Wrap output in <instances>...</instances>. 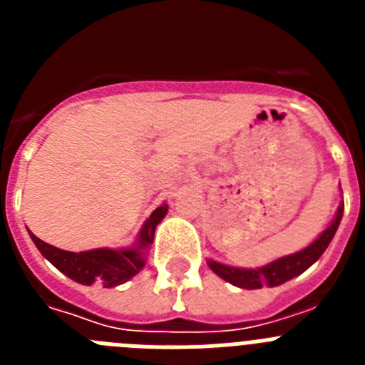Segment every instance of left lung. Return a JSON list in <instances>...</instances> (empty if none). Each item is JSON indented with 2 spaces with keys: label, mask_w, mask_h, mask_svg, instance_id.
Instances as JSON below:
<instances>
[{
  "label": "left lung",
  "mask_w": 365,
  "mask_h": 365,
  "mask_svg": "<svg viewBox=\"0 0 365 365\" xmlns=\"http://www.w3.org/2000/svg\"><path fill=\"white\" fill-rule=\"evenodd\" d=\"M341 215H344V202L338 206L333 222L318 235V240L312 241L309 247H305L299 252L279 257V259L272 261V263L265 267H259V269H237V267L222 265V263L212 259H208V267L217 274L219 278H222L225 282L232 283L235 287H241V289H250L252 291V289H261V287L265 285L278 287L299 276L302 272H305L312 263L320 259L322 254L325 252V248L329 247L331 240L336 234Z\"/></svg>",
  "instance_id": "obj_1"
}]
</instances>
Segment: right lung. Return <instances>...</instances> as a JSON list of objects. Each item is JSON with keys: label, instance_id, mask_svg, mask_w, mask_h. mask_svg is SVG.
<instances>
[{"label": "right lung", "instance_id": "add662e5", "mask_svg": "<svg viewBox=\"0 0 365 365\" xmlns=\"http://www.w3.org/2000/svg\"><path fill=\"white\" fill-rule=\"evenodd\" d=\"M166 212L168 205L164 202L144 222L137 243L131 248H95V250H86V252H67V250L41 241L31 230L29 234L41 256L49 259L60 272L66 274L67 278L82 283V285L98 283L106 289H111V287L122 285L133 276H137L146 265L144 252L153 243L155 228L163 221Z\"/></svg>", "mask_w": 365, "mask_h": 365}]
</instances>
